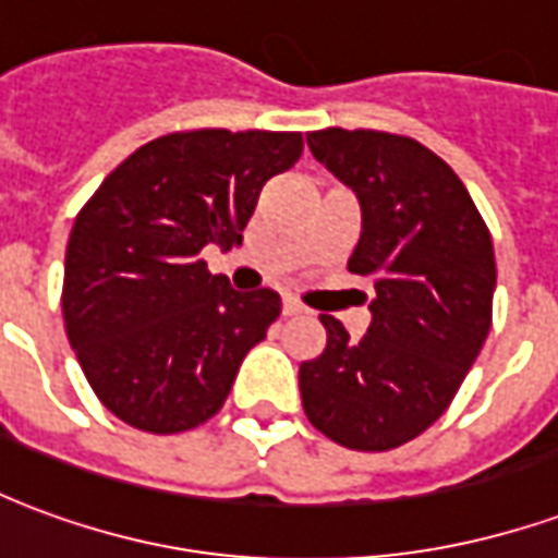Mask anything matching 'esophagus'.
<instances>
[{
  "label": "esophagus",
  "instance_id": "esophagus-1",
  "mask_svg": "<svg viewBox=\"0 0 558 558\" xmlns=\"http://www.w3.org/2000/svg\"><path fill=\"white\" fill-rule=\"evenodd\" d=\"M299 314H304V304L295 302L292 295H287V299H283V316H299Z\"/></svg>",
  "mask_w": 558,
  "mask_h": 558
}]
</instances>
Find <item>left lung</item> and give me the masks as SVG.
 Returning a JSON list of instances; mask_svg holds the SVG:
<instances>
[{"mask_svg":"<svg viewBox=\"0 0 558 558\" xmlns=\"http://www.w3.org/2000/svg\"><path fill=\"white\" fill-rule=\"evenodd\" d=\"M307 146L362 203L347 268L374 280L376 295L362 340L319 314L326 350L299 367L304 415L343 448L388 451L448 410L487 340L490 230L457 172L418 140L326 128Z\"/></svg>","mask_w":558,"mask_h":558,"instance_id":"left-lung-1","label":"left lung"}]
</instances>
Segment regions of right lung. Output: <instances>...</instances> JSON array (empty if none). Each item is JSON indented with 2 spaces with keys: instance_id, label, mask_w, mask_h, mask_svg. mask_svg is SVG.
<instances>
[{
  "instance_id": "obj_1",
  "label": "right lung",
  "mask_w": 558,
  "mask_h": 558,
  "mask_svg": "<svg viewBox=\"0 0 558 558\" xmlns=\"http://www.w3.org/2000/svg\"><path fill=\"white\" fill-rule=\"evenodd\" d=\"M302 148L299 131H175L128 155L80 208L62 316L116 418L170 436L218 415L280 295L232 290L199 254L242 244L263 184Z\"/></svg>"
}]
</instances>
